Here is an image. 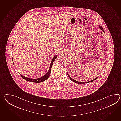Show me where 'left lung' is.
Returning a JSON list of instances; mask_svg holds the SVG:
<instances>
[{"instance_id":"left-lung-1","label":"left lung","mask_w":121,"mask_h":121,"mask_svg":"<svg viewBox=\"0 0 121 121\" xmlns=\"http://www.w3.org/2000/svg\"><path fill=\"white\" fill-rule=\"evenodd\" d=\"M99 27L100 29L101 30H102L103 31V32H104V30H103V29L102 28V27L101 26H99ZM67 75H68V77H69V79H70L73 82H75V83H76L78 84H85V83H89V82H93V81H94L97 78H98V77H97V78H95V79H93V80H92L91 81H89V82H78V81H77L75 80H74V79H73V78H71V77H70V76L69 75V74L67 73Z\"/></svg>"}]
</instances>
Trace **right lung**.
Masks as SVG:
<instances>
[{"label":"right lung","mask_w":121,"mask_h":121,"mask_svg":"<svg viewBox=\"0 0 121 121\" xmlns=\"http://www.w3.org/2000/svg\"><path fill=\"white\" fill-rule=\"evenodd\" d=\"M12 48H13V47H12ZM57 57V56L56 55V56L52 59V61H51L50 65V67H49V69L48 72L46 73V74L45 75H44L43 77H41V78H34H34H30L26 77H25L24 76H23V75H21L20 74H19L21 76V77L22 78H24L25 80L27 81H30V82H35V83H39V82H43V81L46 80L47 79H48V77L49 76V75H50L51 68H52V65H53V62H54V61L55 60V59H56ZM12 59H13V58H12Z\"/></svg>","instance_id":"obj_1"}]
</instances>
